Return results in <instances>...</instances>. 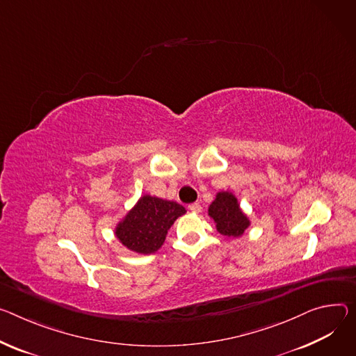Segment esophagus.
Listing matches in <instances>:
<instances>
[{
	"mask_svg": "<svg viewBox=\"0 0 356 356\" xmlns=\"http://www.w3.org/2000/svg\"><path fill=\"white\" fill-rule=\"evenodd\" d=\"M188 210H190L191 213H200V211H202V206H200L199 203H193V204L188 206Z\"/></svg>",
	"mask_w": 356,
	"mask_h": 356,
	"instance_id": "1",
	"label": "esophagus"
}]
</instances>
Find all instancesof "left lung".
Returning a JSON list of instances; mask_svg holds the SVG:
<instances>
[{
  "label": "left lung",
  "mask_w": 356,
  "mask_h": 356,
  "mask_svg": "<svg viewBox=\"0 0 356 356\" xmlns=\"http://www.w3.org/2000/svg\"><path fill=\"white\" fill-rule=\"evenodd\" d=\"M207 214L214 221L217 232L229 238L241 237L251 224L248 216L240 207L238 199L232 191L216 193Z\"/></svg>",
  "instance_id": "left-lung-1"
}]
</instances>
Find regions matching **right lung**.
Listing matches in <instances>:
<instances>
[{
	"mask_svg": "<svg viewBox=\"0 0 356 356\" xmlns=\"http://www.w3.org/2000/svg\"><path fill=\"white\" fill-rule=\"evenodd\" d=\"M186 209L172 200L143 195L116 224L115 236L129 251L153 254L163 245L173 222Z\"/></svg>",
	"mask_w": 356,
	"mask_h": 356,
	"instance_id": "right-lung-1",
	"label": "right lung"
}]
</instances>
